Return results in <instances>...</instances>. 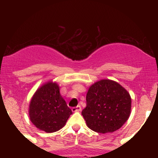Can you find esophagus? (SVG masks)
Instances as JSON below:
<instances>
[{
  "label": "esophagus",
  "mask_w": 158,
  "mask_h": 158,
  "mask_svg": "<svg viewBox=\"0 0 158 158\" xmlns=\"http://www.w3.org/2000/svg\"><path fill=\"white\" fill-rule=\"evenodd\" d=\"M81 109H82V108H81L80 106H77L76 107L72 108V111H73V112H76V111H80Z\"/></svg>",
  "instance_id": "obj_1"
}]
</instances>
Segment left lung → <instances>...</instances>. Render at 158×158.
<instances>
[{
  "label": "left lung",
  "instance_id": "1",
  "mask_svg": "<svg viewBox=\"0 0 158 158\" xmlns=\"http://www.w3.org/2000/svg\"><path fill=\"white\" fill-rule=\"evenodd\" d=\"M131 107L129 93L120 84L102 79L91 85L82 116L91 130L109 133L118 130L128 119Z\"/></svg>",
  "mask_w": 158,
  "mask_h": 158
}]
</instances>
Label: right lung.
<instances>
[{
  "instance_id": "obj_1",
  "label": "right lung",
  "mask_w": 158,
  "mask_h": 158,
  "mask_svg": "<svg viewBox=\"0 0 158 158\" xmlns=\"http://www.w3.org/2000/svg\"><path fill=\"white\" fill-rule=\"evenodd\" d=\"M73 114L60 94L59 85L47 82L37 89L30 104L32 123L40 130L52 133L61 129Z\"/></svg>"
}]
</instances>
